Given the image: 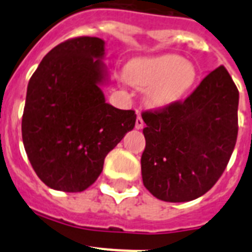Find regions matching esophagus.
<instances>
[{
    "label": "esophagus",
    "mask_w": 252,
    "mask_h": 252,
    "mask_svg": "<svg viewBox=\"0 0 252 252\" xmlns=\"http://www.w3.org/2000/svg\"><path fill=\"white\" fill-rule=\"evenodd\" d=\"M135 127L137 128V130H141L142 127H144V120L141 119V116H137L136 119V124H135Z\"/></svg>",
    "instance_id": "esophagus-1"
}]
</instances>
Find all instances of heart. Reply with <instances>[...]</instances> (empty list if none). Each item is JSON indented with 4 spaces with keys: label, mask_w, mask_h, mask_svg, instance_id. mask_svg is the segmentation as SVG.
I'll use <instances>...</instances> for the list:
<instances>
[{
    "label": "heart",
    "mask_w": 252,
    "mask_h": 252,
    "mask_svg": "<svg viewBox=\"0 0 252 252\" xmlns=\"http://www.w3.org/2000/svg\"><path fill=\"white\" fill-rule=\"evenodd\" d=\"M127 81L132 86L146 90V99L153 107L174 103L194 84V65L177 54L139 58L127 66Z\"/></svg>",
    "instance_id": "b5f03b06"
}]
</instances>
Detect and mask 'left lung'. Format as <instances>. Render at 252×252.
<instances>
[{"instance_id":"left-lung-1","label":"left lung","mask_w":252,"mask_h":252,"mask_svg":"<svg viewBox=\"0 0 252 252\" xmlns=\"http://www.w3.org/2000/svg\"><path fill=\"white\" fill-rule=\"evenodd\" d=\"M239 91L224 66L209 73L184 102L144 112L141 175L164 202L197 199L216 184L237 139Z\"/></svg>"}]
</instances>
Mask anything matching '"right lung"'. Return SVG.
<instances>
[{"mask_svg": "<svg viewBox=\"0 0 252 252\" xmlns=\"http://www.w3.org/2000/svg\"><path fill=\"white\" fill-rule=\"evenodd\" d=\"M104 41L82 36L51 49L30 78L22 141L37 177L51 189L82 192L94 183L104 158L135 127L132 110L107 103Z\"/></svg>", "mask_w": 252, "mask_h": 252, "instance_id": "1", "label": "right lung"}]
</instances>
